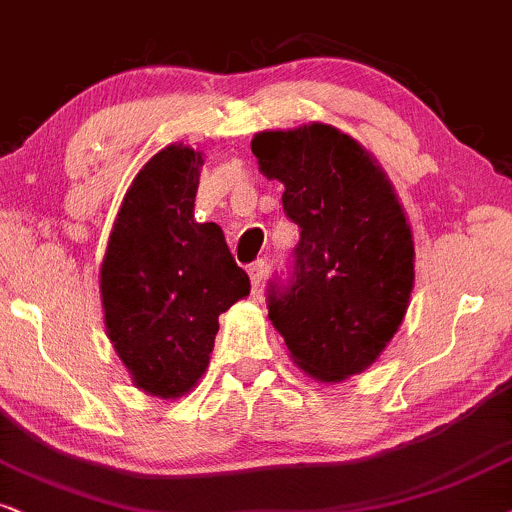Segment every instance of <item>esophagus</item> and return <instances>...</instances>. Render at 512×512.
Instances as JSON below:
<instances>
[{"label": "esophagus", "instance_id": "34e87169", "mask_svg": "<svg viewBox=\"0 0 512 512\" xmlns=\"http://www.w3.org/2000/svg\"><path fill=\"white\" fill-rule=\"evenodd\" d=\"M248 274H250V283H252V293H260V286H262V278L267 274V264L262 260L250 264L248 267Z\"/></svg>", "mask_w": 512, "mask_h": 512}]
</instances>
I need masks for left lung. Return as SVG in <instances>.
<instances>
[{
    "mask_svg": "<svg viewBox=\"0 0 512 512\" xmlns=\"http://www.w3.org/2000/svg\"><path fill=\"white\" fill-rule=\"evenodd\" d=\"M260 172L286 186L300 226L286 293L269 290V319L293 364L319 383L366 371L404 321L416 281L411 224L378 160L338 127L307 122L250 141Z\"/></svg>",
    "mask_w": 512,
    "mask_h": 512,
    "instance_id": "1",
    "label": "left lung"
}]
</instances>
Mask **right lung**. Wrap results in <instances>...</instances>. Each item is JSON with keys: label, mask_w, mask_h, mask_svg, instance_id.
Returning <instances> with one entry per match:
<instances>
[{"label": "right lung", "mask_w": 512, "mask_h": 512, "mask_svg": "<svg viewBox=\"0 0 512 512\" xmlns=\"http://www.w3.org/2000/svg\"><path fill=\"white\" fill-rule=\"evenodd\" d=\"M203 151L170 144L122 198L101 262L106 335L134 387L179 399L208 371L219 314L250 295L222 229L193 217Z\"/></svg>", "instance_id": "obj_1"}]
</instances>
